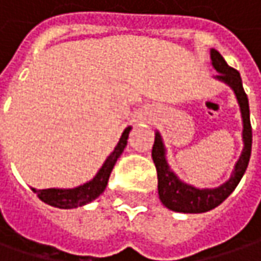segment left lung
Returning <instances> with one entry per match:
<instances>
[{
    "label": "left lung",
    "mask_w": 261,
    "mask_h": 261,
    "mask_svg": "<svg viewBox=\"0 0 261 261\" xmlns=\"http://www.w3.org/2000/svg\"><path fill=\"white\" fill-rule=\"evenodd\" d=\"M211 61L212 67L218 71L215 76L217 81L225 83L230 86L236 95L238 105L241 109L242 116V142L244 148L239 155L238 161L234 163V167L231 170L230 178L215 188H197L194 185H190L184 182L178 175L172 170L167 156H166V146L163 142V137L160 131H155V142L152 146V160L156 167V176H158V196L161 203L175 212L184 214H201L207 212L223 201L234 191L238 184L244 176L247 167H248L249 156H251V145H252V130H251V121H249V105L248 97L244 91L242 79L238 70L231 68L221 54L215 49H211Z\"/></svg>",
    "instance_id": "obj_1"
}]
</instances>
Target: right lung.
<instances>
[{
  "instance_id": "add662e5",
  "label": "right lung",
  "mask_w": 261,
  "mask_h": 261,
  "mask_svg": "<svg viewBox=\"0 0 261 261\" xmlns=\"http://www.w3.org/2000/svg\"><path fill=\"white\" fill-rule=\"evenodd\" d=\"M130 131L131 127H127L124 130L118 145L115 146L112 154L109 155L106 161L103 163L101 169L97 172V175L91 180L85 182L79 187H74V188H46V190L31 188V190L37 193L40 200L54 206V207H60V209H73V207L85 206L92 200H95L106 190L110 172H112L115 163L118 161V158L122 154V151L127 146Z\"/></svg>"
}]
</instances>
